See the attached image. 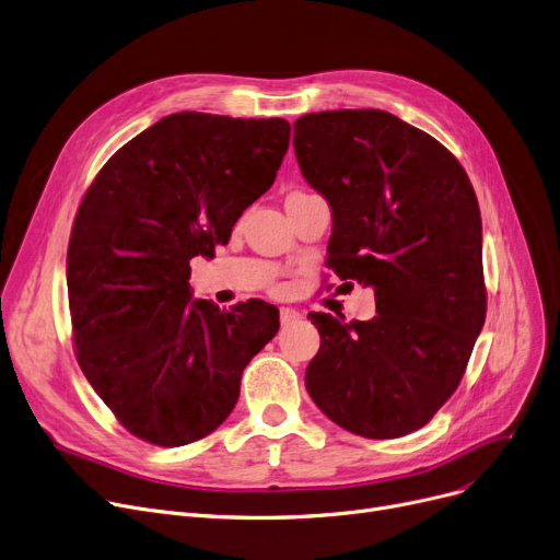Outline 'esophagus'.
<instances>
[{"instance_id": "obj_1", "label": "esophagus", "mask_w": 560, "mask_h": 560, "mask_svg": "<svg viewBox=\"0 0 560 560\" xmlns=\"http://www.w3.org/2000/svg\"><path fill=\"white\" fill-rule=\"evenodd\" d=\"M295 320H301V312H295V310H291V307H282V310H280V323H282V325H291V323H295Z\"/></svg>"}]
</instances>
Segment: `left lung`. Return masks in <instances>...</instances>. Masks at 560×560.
I'll return each instance as SVG.
<instances>
[{
    "label": "left lung",
    "mask_w": 560,
    "mask_h": 560,
    "mask_svg": "<svg viewBox=\"0 0 560 560\" xmlns=\"http://www.w3.org/2000/svg\"><path fill=\"white\" fill-rule=\"evenodd\" d=\"M293 151L332 208L327 267L373 287L377 307L350 323L307 314L320 335L307 393L357 436H407L450 400L483 327L475 189L439 140L384 110L303 115Z\"/></svg>",
    "instance_id": "obj_1"
}]
</instances>
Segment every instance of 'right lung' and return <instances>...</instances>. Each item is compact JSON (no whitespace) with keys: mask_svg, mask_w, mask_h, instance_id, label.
Here are the masks:
<instances>
[{"mask_svg":"<svg viewBox=\"0 0 560 560\" xmlns=\"http://www.w3.org/2000/svg\"><path fill=\"white\" fill-rule=\"evenodd\" d=\"M287 119L174 113L96 174L68 246L79 366L126 430L160 447L206 439L235 409L278 307L191 301L189 259L212 257L265 194L289 149Z\"/></svg>","mask_w":560,"mask_h":560,"instance_id":"add662e5","label":"right lung"}]
</instances>
